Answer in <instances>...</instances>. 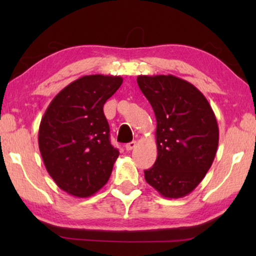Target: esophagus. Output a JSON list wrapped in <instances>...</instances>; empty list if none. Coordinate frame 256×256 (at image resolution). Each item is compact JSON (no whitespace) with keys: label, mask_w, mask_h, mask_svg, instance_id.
<instances>
[{"label":"esophagus","mask_w":256,"mask_h":256,"mask_svg":"<svg viewBox=\"0 0 256 256\" xmlns=\"http://www.w3.org/2000/svg\"><path fill=\"white\" fill-rule=\"evenodd\" d=\"M136 141H132V142H130V144H125V149H126L128 151H131V150H133L134 148H136Z\"/></svg>","instance_id":"34e87169"}]
</instances>
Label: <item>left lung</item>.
Masks as SVG:
<instances>
[{"mask_svg":"<svg viewBox=\"0 0 256 256\" xmlns=\"http://www.w3.org/2000/svg\"><path fill=\"white\" fill-rule=\"evenodd\" d=\"M138 88L154 112L157 160L146 183L164 198L186 196L204 178L219 144L209 102L196 86L175 76H138Z\"/></svg>","mask_w":256,"mask_h":256,"instance_id":"obj_1","label":"left lung"}]
</instances>
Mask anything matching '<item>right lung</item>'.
Returning <instances> with one entry per match:
<instances>
[{"instance_id": "obj_1", "label": "right lung", "mask_w": 256, "mask_h": 256, "mask_svg": "<svg viewBox=\"0 0 256 256\" xmlns=\"http://www.w3.org/2000/svg\"><path fill=\"white\" fill-rule=\"evenodd\" d=\"M122 82L118 76H81L56 94L40 120L42 162L56 185L73 196H92L110 180L120 152L110 144L102 107Z\"/></svg>"}]
</instances>
